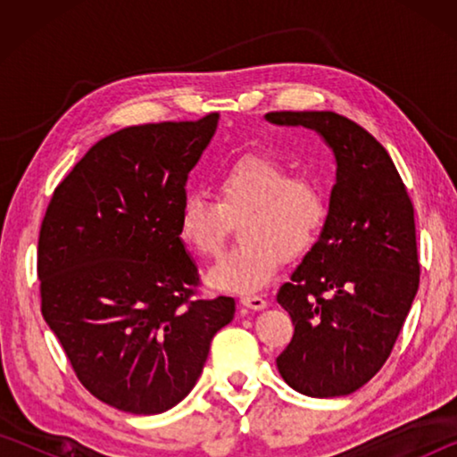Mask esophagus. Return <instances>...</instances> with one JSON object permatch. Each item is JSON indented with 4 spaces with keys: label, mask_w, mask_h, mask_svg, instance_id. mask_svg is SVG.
Returning <instances> with one entry per match:
<instances>
[{
    "label": "esophagus",
    "mask_w": 457,
    "mask_h": 457,
    "mask_svg": "<svg viewBox=\"0 0 457 457\" xmlns=\"http://www.w3.org/2000/svg\"><path fill=\"white\" fill-rule=\"evenodd\" d=\"M239 303H242V306L250 308V311H264V308L268 306V303L262 296H242Z\"/></svg>",
    "instance_id": "esophagus-1"
}]
</instances>
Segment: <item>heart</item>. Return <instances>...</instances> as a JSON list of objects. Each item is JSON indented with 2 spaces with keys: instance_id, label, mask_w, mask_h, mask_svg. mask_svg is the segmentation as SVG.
<instances>
[{
  "instance_id": "obj_1",
  "label": "heart",
  "mask_w": 457,
  "mask_h": 457,
  "mask_svg": "<svg viewBox=\"0 0 457 457\" xmlns=\"http://www.w3.org/2000/svg\"><path fill=\"white\" fill-rule=\"evenodd\" d=\"M218 199L189 193L179 207V236L189 250L210 260L221 252L231 221H239L242 245L210 272L213 288L256 292L270 284L284 253L308 250L320 234L328 205L322 185L266 154H245L215 181Z\"/></svg>"
}]
</instances>
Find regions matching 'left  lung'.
Returning <instances> with one entry per match:
<instances>
[{
    "mask_svg": "<svg viewBox=\"0 0 457 457\" xmlns=\"http://www.w3.org/2000/svg\"><path fill=\"white\" fill-rule=\"evenodd\" d=\"M264 119L319 133L337 163L319 239L278 290L294 337L276 365L303 395H349L389 359L420 288L411 199L389 153L357 122L330 111Z\"/></svg>",
    "mask_w": 457,
    "mask_h": 457,
    "instance_id": "left-lung-1",
    "label": "left lung"
}]
</instances>
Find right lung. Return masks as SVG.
<instances>
[{"mask_svg": "<svg viewBox=\"0 0 457 457\" xmlns=\"http://www.w3.org/2000/svg\"><path fill=\"white\" fill-rule=\"evenodd\" d=\"M220 114L117 130L54 191L37 242L42 314L103 403L157 415L189 395L236 300H191L177 228L185 181Z\"/></svg>", "mask_w": 457, "mask_h": 457, "instance_id": "right-lung-1", "label": "right lung"}]
</instances>
